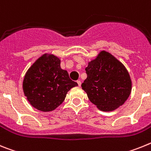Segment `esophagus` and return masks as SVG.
Returning a JSON list of instances; mask_svg holds the SVG:
<instances>
[{
  "instance_id": "obj_1",
  "label": "esophagus",
  "mask_w": 151,
  "mask_h": 151,
  "mask_svg": "<svg viewBox=\"0 0 151 151\" xmlns=\"http://www.w3.org/2000/svg\"><path fill=\"white\" fill-rule=\"evenodd\" d=\"M77 84H78V86H81V81H77Z\"/></svg>"
}]
</instances>
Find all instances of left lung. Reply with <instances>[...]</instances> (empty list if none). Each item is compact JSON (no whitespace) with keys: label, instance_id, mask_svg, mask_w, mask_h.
Returning a JSON list of instances; mask_svg holds the SVG:
<instances>
[{"label":"left lung","instance_id":"8db88e82","mask_svg":"<svg viewBox=\"0 0 151 151\" xmlns=\"http://www.w3.org/2000/svg\"><path fill=\"white\" fill-rule=\"evenodd\" d=\"M86 79L81 84L92 103L105 112L124 104L132 91V81L124 65L102 51L86 68Z\"/></svg>","mask_w":151,"mask_h":151}]
</instances>
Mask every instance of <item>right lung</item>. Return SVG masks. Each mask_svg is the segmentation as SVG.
I'll return each mask as SVG.
<instances>
[{
    "label": "right lung",
    "instance_id": "right-lung-1",
    "mask_svg": "<svg viewBox=\"0 0 151 151\" xmlns=\"http://www.w3.org/2000/svg\"><path fill=\"white\" fill-rule=\"evenodd\" d=\"M59 58L53 55H43L27 70L23 89L32 105L42 112L55 109L64 102L66 94L77 83L60 67Z\"/></svg>",
    "mask_w": 151,
    "mask_h": 151
}]
</instances>
